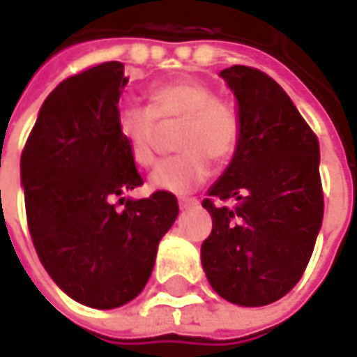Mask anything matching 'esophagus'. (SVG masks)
<instances>
[{
  "mask_svg": "<svg viewBox=\"0 0 357 357\" xmlns=\"http://www.w3.org/2000/svg\"><path fill=\"white\" fill-rule=\"evenodd\" d=\"M199 204V199H195V197H183V199H178V206L185 211V208H190V206H197Z\"/></svg>",
  "mask_w": 357,
  "mask_h": 357,
  "instance_id": "esophagus-1",
  "label": "esophagus"
}]
</instances>
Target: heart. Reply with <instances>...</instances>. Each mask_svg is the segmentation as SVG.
I'll use <instances>...</instances> for the list:
<instances>
[{
  "mask_svg": "<svg viewBox=\"0 0 357 357\" xmlns=\"http://www.w3.org/2000/svg\"><path fill=\"white\" fill-rule=\"evenodd\" d=\"M176 155L160 160L149 183L157 190L188 192L214 165L232 160L242 139V119L232 101L214 95L197 77H176L149 91V107L127 105L119 113V135L139 167L155 160L162 127H174Z\"/></svg>",
  "mask_w": 357,
  "mask_h": 357,
  "instance_id": "1",
  "label": "heart"
}]
</instances>
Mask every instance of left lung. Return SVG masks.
Wrapping results in <instances>:
<instances>
[{"mask_svg":"<svg viewBox=\"0 0 357 357\" xmlns=\"http://www.w3.org/2000/svg\"><path fill=\"white\" fill-rule=\"evenodd\" d=\"M220 75L238 99L242 139L202 200L213 232L200 258L216 294L266 306L294 288L314 252L324 218L320 144L272 77L246 65Z\"/></svg>","mask_w":357,"mask_h":357,"instance_id":"left-lung-1","label":"left lung"}]
</instances>
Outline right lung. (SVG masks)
<instances>
[{"mask_svg":"<svg viewBox=\"0 0 357 357\" xmlns=\"http://www.w3.org/2000/svg\"><path fill=\"white\" fill-rule=\"evenodd\" d=\"M125 65L67 77L41 105L21 153L27 227L37 256L65 294L119 308L143 292L160 238L178 216L172 192L125 200L143 185L119 135Z\"/></svg>","mask_w":357,"mask_h":357,"instance_id":"obj_1","label":"right lung"}]
</instances>
